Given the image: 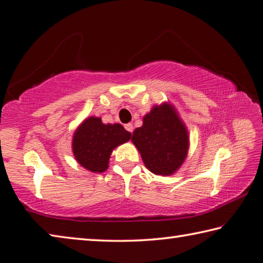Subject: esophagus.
Segmentation results:
<instances>
[{"label":"esophagus","mask_w":263,"mask_h":263,"mask_svg":"<svg viewBox=\"0 0 263 263\" xmlns=\"http://www.w3.org/2000/svg\"><path fill=\"white\" fill-rule=\"evenodd\" d=\"M124 128H126V130H128L129 133L133 132V124L132 123H127L124 124Z\"/></svg>","instance_id":"obj_1"}]
</instances>
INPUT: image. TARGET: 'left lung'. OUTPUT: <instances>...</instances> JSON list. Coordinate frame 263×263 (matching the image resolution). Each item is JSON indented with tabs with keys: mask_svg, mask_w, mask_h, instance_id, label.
Instances as JSON below:
<instances>
[{
	"mask_svg": "<svg viewBox=\"0 0 263 263\" xmlns=\"http://www.w3.org/2000/svg\"><path fill=\"white\" fill-rule=\"evenodd\" d=\"M144 165L155 175L170 176L183 164L189 150V134L170 103L153 107L142 127L132 136Z\"/></svg>",
	"mask_w": 263,
	"mask_h": 263,
	"instance_id": "left-lung-1",
	"label": "left lung"
}]
</instances>
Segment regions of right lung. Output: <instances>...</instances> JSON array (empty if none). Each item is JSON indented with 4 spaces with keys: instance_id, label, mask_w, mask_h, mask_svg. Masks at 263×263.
<instances>
[{
    "instance_id": "obj_1",
    "label": "right lung",
    "mask_w": 263,
    "mask_h": 263,
    "mask_svg": "<svg viewBox=\"0 0 263 263\" xmlns=\"http://www.w3.org/2000/svg\"><path fill=\"white\" fill-rule=\"evenodd\" d=\"M132 134L120 123L105 124L100 118L86 119L73 135L72 149L77 162L92 172L108 167L110 154L118 145L130 140Z\"/></svg>"
}]
</instances>
